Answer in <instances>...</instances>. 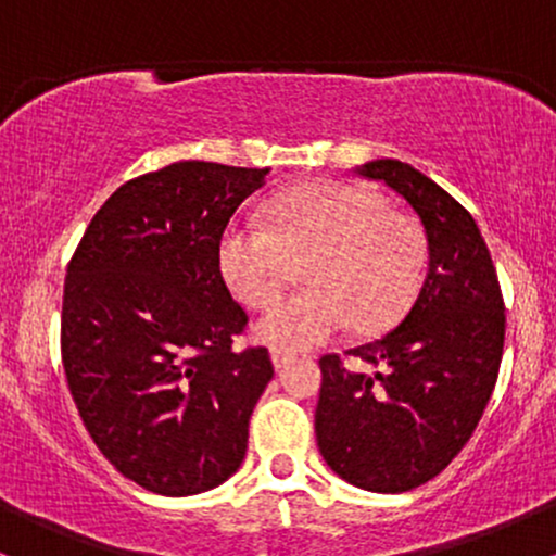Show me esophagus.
Listing matches in <instances>:
<instances>
[{
  "mask_svg": "<svg viewBox=\"0 0 556 556\" xmlns=\"http://www.w3.org/2000/svg\"><path fill=\"white\" fill-rule=\"evenodd\" d=\"M269 355H271V363H274V368H277V371H282L287 363L295 358V353H290V350H282V348H271Z\"/></svg>",
  "mask_w": 556,
  "mask_h": 556,
  "instance_id": "obj_1",
  "label": "esophagus"
}]
</instances>
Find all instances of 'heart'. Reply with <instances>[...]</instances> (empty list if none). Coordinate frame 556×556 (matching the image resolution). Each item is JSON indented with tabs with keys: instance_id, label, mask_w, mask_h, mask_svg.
I'll return each mask as SVG.
<instances>
[{
	"instance_id": "b5f03b06",
	"label": "heart",
	"mask_w": 556,
	"mask_h": 556,
	"mask_svg": "<svg viewBox=\"0 0 556 556\" xmlns=\"http://www.w3.org/2000/svg\"><path fill=\"white\" fill-rule=\"evenodd\" d=\"M271 229L229 225L219 266L235 295L269 308L306 264L312 287L274 306L258 337L282 348H314L348 327L384 334L418 298L429 264L424 227L392 212L376 190L316 180L285 190L271 203Z\"/></svg>"
}]
</instances>
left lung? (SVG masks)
<instances>
[{"label":"left lung","instance_id":"8db88e82","mask_svg":"<svg viewBox=\"0 0 556 556\" xmlns=\"http://www.w3.org/2000/svg\"><path fill=\"white\" fill-rule=\"evenodd\" d=\"M355 172L416 212L429 274L397 329L348 350L379 371H350L334 353L318 361L316 442L348 483L400 494L442 473L476 431L500 376L504 300L481 229L446 190L397 159Z\"/></svg>","mask_w":556,"mask_h":556}]
</instances>
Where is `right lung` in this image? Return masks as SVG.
Segmentation results:
<instances>
[{
    "label": "right lung",
    "mask_w": 556,
    "mask_h": 556,
    "mask_svg": "<svg viewBox=\"0 0 556 556\" xmlns=\"http://www.w3.org/2000/svg\"><path fill=\"white\" fill-rule=\"evenodd\" d=\"M269 167L175 162L106 198L67 264L62 366L88 433L125 478L164 496L225 483L274 366L235 350L248 314L219 240Z\"/></svg>",
    "instance_id": "1"
}]
</instances>
